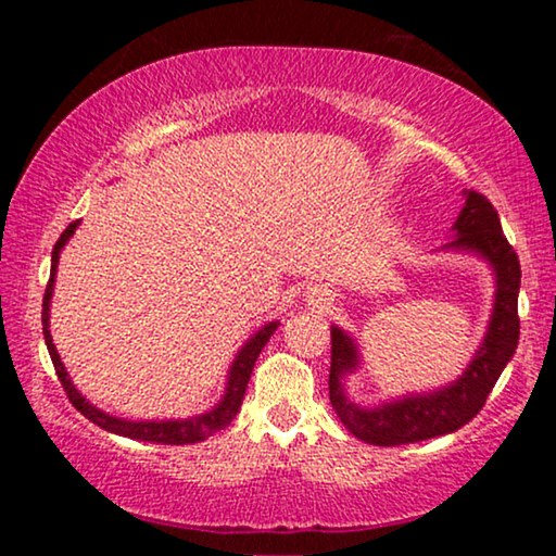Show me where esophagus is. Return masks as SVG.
Here are the masks:
<instances>
[{
	"label": "esophagus",
	"instance_id": "34e87169",
	"mask_svg": "<svg viewBox=\"0 0 556 556\" xmlns=\"http://www.w3.org/2000/svg\"><path fill=\"white\" fill-rule=\"evenodd\" d=\"M308 301H312L316 308H328V306H331L333 296H331V291H328V289H312Z\"/></svg>",
	"mask_w": 556,
	"mask_h": 556
}]
</instances>
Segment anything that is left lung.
<instances>
[{
  "label": "left lung",
  "mask_w": 556,
  "mask_h": 556,
  "mask_svg": "<svg viewBox=\"0 0 556 556\" xmlns=\"http://www.w3.org/2000/svg\"><path fill=\"white\" fill-rule=\"evenodd\" d=\"M464 208L451 228L444 252L476 255L493 269V312L478 351L454 382L431 392H407L402 397L363 407L351 400L345 380L361 368V351L353 336L331 326V372L328 397L343 427L365 444L400 446L451 434L476 417L495 388L505 365L513 361L520 341L517 294H520V260L503 235L501 218L485 195L464 191Z\"/></svg>",
  "instance_id": "8db88e82"
}]
</instances>
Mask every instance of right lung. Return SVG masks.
<instances>
[{
    "label": "right lung",
    "mask_w": 556,
    "mask_h": 556,
    "mask_svg": "<svg viewBox=\"0 0 556 556\" xmlns=\"http://www.w3.org/2000/svg\"><path fill=\"white\" fill-rule=\"evenodd\" d=\"M78 225H80V220L71 223L68 228L63 230V235L59 238V242H55V248L51 252V277H49V287H46V294H43V312H41L43 341H46V348H49L55 375H59V380L63 384L65 394H68V400L73 402V407L78 409L83 417H88L92 425H98L100 429L110 431V434L127 437L135 441H149V444H172V446L199 444V441H205L208 437H213L215 431L228 427L235 419V414L240 412L244 390H248L250 375H252V368H255L262 348L267 345L269 336L277 331L279 321H267L265 326H260L257 331L242 343V348L238 351V355H235V361L228 370V382H225L223 397L218 400V404H215L213 409L195 414V417H188V419H125V417H115V414H110V412H102L100 407H96V404L83 397V392L75 388L68 370H65V365L61 361L59 351H55L53 338H51V296H53V285H55V271H59L61 252L65 244H68V240L73 238V232L78 230Z\"/></svg>",
    "instance_id": "add662e5"
}]
</instances>
